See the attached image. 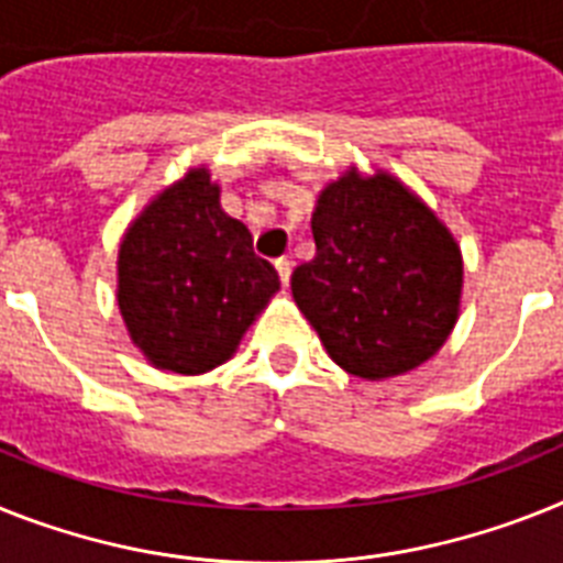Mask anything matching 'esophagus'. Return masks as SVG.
<instances>
[{
  "label": "esophagus",
  "mask_w": 563,
  "mask_h": 563,
  "mask_svg": "<svg viewBox=\"0 0 563 563\" xmlns=\"http://www.w3.org/2000/svg\"><path fill=\"white\" fill-rule=\"evenodd\" d=\"M274 268H277V274H280V283H283V286H289V277H291V260H289V257L274 260Z\"/></svg>",
  "instance_id": "esophagus-1"
}]
</instances>
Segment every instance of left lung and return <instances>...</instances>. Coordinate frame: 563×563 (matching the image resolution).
I'll list each match as a JSON object with an SVG mask.
<instances>
[{
    "instance_id": "8db88e82",
    "label": "left lung",
    "mask_w": 563,
    "mask_h": 563,
    "mask_svg": "<svg viewBox=\"0 0 563 563\" xmlns=\"http://www.w3.org/2000/svg\"><path fill=\"white\" fill-rule=\"evenodd\" d=\"M314 257L291 274L297 309L340 369L386 380L446 343L464 291L452 231L389 172L354 165L325 183L311 211Z\"/></svg>"
}]
</instances>
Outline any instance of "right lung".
I'll return each instance as SVG.
<instances>
[{
	"instance_id": "right-lung-1",
	"label": "right lung",
	"mask_w": 563,
	"mask_h": 563,
	"mask_svg": "<svg viewBox=\"0 0 563 563\" xmlns=\"http://www.w3.org/2000/svg\"><path fill=\"white\" fill-rule=\"evenodd\" d=\"M277 289L280 277L225 214L206 165L165 186L120 240L117 306L131 343L157 369H217Z\"/></svg>"
}]
</instances>
